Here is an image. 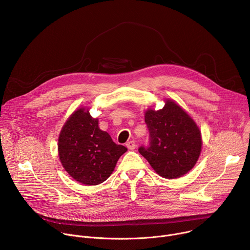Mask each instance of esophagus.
<instances>
[{
	"label": "esophagus",
	"mask_w": 250,
	"mask_h": 250,
	"mask_svg": "<svg viewBox=\"0 0 250 250\" xmlns=\"http://www.w3.org/2000/svg\"><path fill=\"white\" fill-rule=\"evenodd\" d=\"M126 147H127L128 149H130V150H133V149L136 147L135 142H134V141H132V140L127 141V142H126Z\"/></svg>",
	"instance_id": "esophagus-1"
}]
</instances>
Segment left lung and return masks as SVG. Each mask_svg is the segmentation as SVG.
<instances>
[{"instance_id":"obj_1","label":"left lung","mask_w":250,"mask_h":250,"mask_svg":"<svg viewBox=\"0 0 250 250\" xmlns=\"http://www.w3.org/2000/svg\"><path fill=\"white\" fill-rule=\"evenodd\" d=\"M145 118L149 146H140L139 153L163 178L174 179L188 173L202 149L201 131L193 119L171 100H166L161 110H147Z\"/></svg>"}]
</instances>
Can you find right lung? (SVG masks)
<instances>
[{
	"label": "right lung",
	"mask_w": 250,
	"mask_h": 250,
	"mask_svg": "<svg viewBox=\"0 0 250 250\" xmlns=\"http://www.w3.org/2000/svg\"><path fill=\"white\" fill-rule=\"evenodd\" d=\"M127 150L116 145L101 130L98 119L88 109H78L69 117L58 138V154L67 173L84 185H98L113 173L119 158Z\"/></svg>",
	"instance_id": "add662e5"
}]
</instances>
